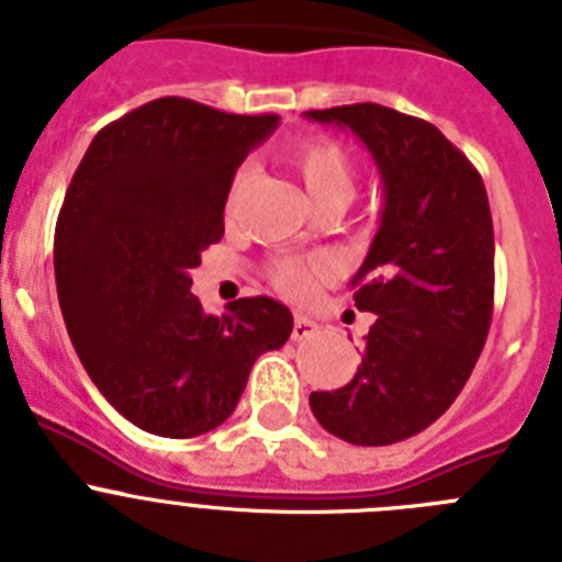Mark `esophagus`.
I'll use <instances>...</instances> for the list:
<instances>
[{
  "mask_svg": "<svg viewBox=\"0 0 562 562\" xmlns=\"http://www.w3.org/2000/svg\"><path fill=\"white\" fill-rule=\"evenodd\" d=\"M317 331L315 321H310V317L297 315L295 321H292V340H306V337H312Z\"/></svg>",
  "mask_w": 562,
  "mask_h": 562,
  "instance_id": "1",
  "label": "esophagus"
}]
</instances>
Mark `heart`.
I'll list each match as a JSON object with an SVG mask.
<instances>
[{
  "instance_id": "1",
  "label": "heart",
  "mask_w": 562,
  "mask_h": 562,
  "mask_svg": "<svg viewBox=\"0 0 562 562\" xmlns=\"http://www.w3.org/2000/svg\"><path fill=\"white\" fill-rule=\"evenodd\" d=\"M284 162L297 173V180L306 188L315 207H324L329 202H340V205L349 202L355 191V162L340 143L329 140L324 134H306L284 148ZM241 186H245V171H236L227 186V211L236 202ZM326 276H329V267L324 261H278L270 267L272 286L286 297H306L317 278Z\"/></svg>"
}]
</instances>
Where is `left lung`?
I'll return each instance as SVG.
<instances>
[{
    "label": "left lung",
    "mask_w": 562,
    "mask_h": 562,
    "mask_svg": "<svg viewBox=\"0 0 562 562\" xmlns=\"http://www.w3.org/2000/svg\"><path fill=\"white\" fill-rule=\"evenodd\" d=\"M346 126L382 173L385 207L351 284L376 317L357 374L315 391L312 414L337 439L382 448L434 425L470 380L493 324L495 238L475 166L434 126L380 103L312 109Z\"/></svg>",
    "instance_id": "left-lung-1"
}]
</instances>
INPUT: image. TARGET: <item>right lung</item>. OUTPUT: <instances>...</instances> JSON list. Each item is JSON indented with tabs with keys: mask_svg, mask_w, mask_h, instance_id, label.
<instances>
[{
	"mask_svg": "<svg viewBox=\"0 0 562 562\" xmlns=\"http://www.w3.org/2000/svg\"><path fill=\"white\" fill-rule=\"evenodd\" d=\"M276 126L157 98L103 126L72 173L53 245L64 324L98 391L146 434L220 428L252 362L290 337L284 304L238 297L205 315L188 276L225 236L238 162Z\"/></svg>",
	"mask_w": 562,
	"mask_h": 562,
	"instance_id": "add662e5",
	"label": "right lung"
}]
</instances>
